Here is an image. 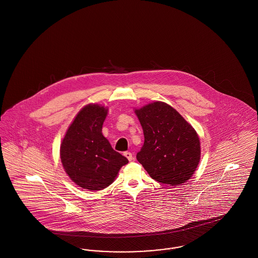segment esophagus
<instances>
[{"instance_id":"obj_1","label":"esophagus","mask_w":258,"mask_h":258,"mask_svg":"<svg viewBox=\"0 0 258 258\" xmlns=\"http://www.w3.org/2000/svg\"><path fill=\"white\" fill-rule=\"evenodd\" d=\"M123 156H124L127 160H130V161L134 160V155H133L131 152H124V153H123Z\"/></svg>"}]
</instances>
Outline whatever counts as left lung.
Returning a JSON list of instances; mask_svg holds the SVG:
<instances>
[{
  "mask_svg": "<svg viewBox=\"0 0 258 258\" xmlns=\"http://www.w3.org/2000/svg\"><path fill=\"white\" fill-rule=\"evenodd\" d=\"M135 114L144 133V144L136 159L161 184L179 185L196 171L200 141L196 130L170 105L155 101Z\"/></svg>",
  "mask_w": 258,
  "mask_h": 258,
  "instance_id": "1",
  "label": "left lung"
}]
</instances>
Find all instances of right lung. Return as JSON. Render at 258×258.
<instances>
[{"mask_svg": "<svg viewBox=\"0 0 258 258\" xmlns=\"http://www.w3.org/2000/svg\"><path fill=\"white\" fill-rule=\"evenodd\" d=\"M107 111L104 106L88 104L77 113L61 141L63 169L75 184L85 189L105 188L128 162L102 135Z\"/></svg>", "mask_w": 258, "mask_h": 258, "instance_id": "1", "label": "right lung"}]
</instances>
